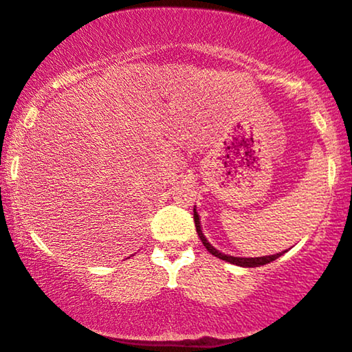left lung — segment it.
Instances as JSON below:
<instances>
[{"label":"left lung","instance_id":"8db88e82","mask_svg":"<svg viewBox=\"0 0 352 352\" xmlns=\"http://www.w3.org/2000/svg\"><path fill=\"white\" fill-rule=\"evenodd\" d=\"M195 216V226H197V232H198V237L201 239L203 245L208 248L209 253H212V255L221 258V260L224 261H229V263L232 265H237V266H245V268H253V266H261V265H266V263H271V261L276 260V258H279L283 255V253H276V255H270V256H260V258H237V256H229V255H224V253H221L219 250H216L214 247L209 245V242L206 239H204V235L201 232V226H199V217L197 214V211L193 209Z\"/></svg>","mask_w":352,"mask_h":352}]
</instances>
